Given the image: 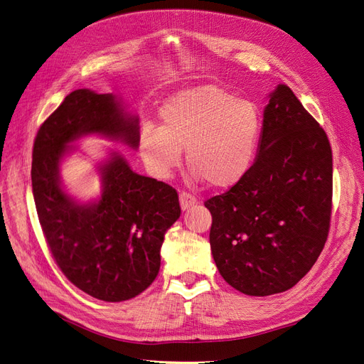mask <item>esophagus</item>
<instances>
[{
	"instance_id": "1",
	"label": "esophagus",
	"mask_w": 364,
	"mask_h": 364,
	"mask_svg": "<svg viewBox=\"0 0 364 364\" xmlns=\"http://www.w3.org/2000/svg\"><path fill=\"white\" fill-rule=\"evenodd\" d=\"M179 202H181V208L185 211V209H190L191 206H194L197 203V199H196L193 194L186 193V191H182L179 194Z\"/></svg>"
}]
</instances>
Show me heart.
Instances as JSON below:
<instances>
[{
    "label": "heart",
    "instance_id": "1",
    "mask_svg": "<svg viewBox=\"0 0 364 364\" xmlns=\"http://www.w3.org/2000/svg\"><path fill=\"white\" fill-rule=\"evenodd\" d=\"M159 118L161 127L144 124L139 132L142 161L158 178L179 167L183 149L194 178L214 188H230L250 170L261 136L255 103L202 85L170 97Z\"/></svg>",
    "mask_w": 364,
    "mask_h": 364
}]
</instances>
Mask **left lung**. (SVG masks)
<instances>
[{
    "instance_id": "left-lung-1",
    "label": "left lung",
    "mask_w": 364,
    "mask_h": 364,
    "mask_svg": "<svg viewBox=\"0 0 364 364\" xmlns=\"http://www.w3.org/2000/svg\"><path fill=\"white\" fill-rule=\"evenodd\" d=\"M205 206L215 266L235 290L281 293L314 266L331 222L333 151L287 85L269 95L258 155L243 181Z\"/></svg>"
}]
</instances>
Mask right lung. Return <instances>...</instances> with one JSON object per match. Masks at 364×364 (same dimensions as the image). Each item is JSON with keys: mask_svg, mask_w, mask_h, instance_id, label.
Instances as JSON below:
<instances>
[{"mask_svg": "<svg viewBox=\"0 0 364 364\" xmlns=\"http://www.w3.org/2000/svg\"><path fill=\"white\" fill-rule=\"evenodd\" d=\"M102 135L138 147V117L112 94L77 90L38 130L31 188L43 237L62 273L77 289L105 302L132 299L155 281L167 229L179 218L173 186L132 171L119 153L98 170L102 196L75 202L63 191L59 168L71 142Z\"/></svg>", "mask_w": 364, "mask_h": 364, "instance_id": "obj_1", "label": "right lung"}]
</instances>
